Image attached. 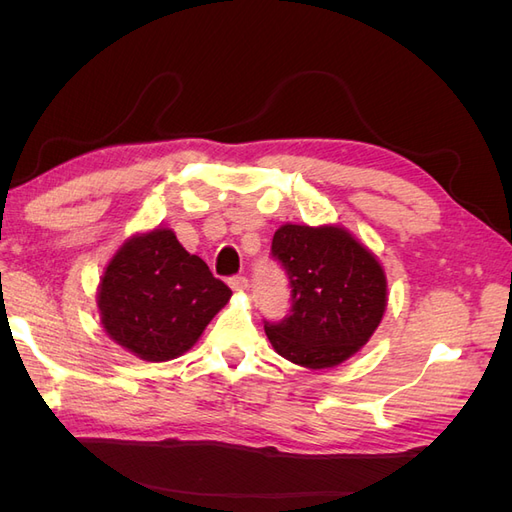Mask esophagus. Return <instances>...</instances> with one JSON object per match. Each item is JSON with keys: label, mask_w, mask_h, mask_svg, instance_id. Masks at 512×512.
I'll list each match as a JSON object with an SVG mask.
<instances>
[{"label": "esophagus", "mask_w": 512, "mask_h": 512, "mask_svg": "<svg viewBox=\"0 0 512 512\" xmlns=\"http://www.w3.org/2000/svg\"><path fill=\"white\" fill-rule=\"evenodd\" d=\"M230 288L235 290V292H243V290H247V277H243V275H235V277H230Z\"/></svg>", "instance_id": "34e87169"}]
</instances>
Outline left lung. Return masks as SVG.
<instances>
[{
	"label": "left lung",
	"mask_w": 512,
	"mask_h": 512,
	"mask_svg": "<svg viewBox=\"0 0 512 512\" xmlns=\"http://www.w3.org/2000/svg\"><path fill=\"white\" fill-rule=\"evenodd\" d=\"M271 256L288 275L290 314L265 320L284 359L324 369L369 342L386 309V277L376 256L337 226L277 228Z\"/></svg>",
	"instance_id": "1"
}]
</instances>
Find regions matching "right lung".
<instances>
[{"instance_id": "add662e5", "label": "right lung", "mask_w": 512, "mask_h": 512, "mask_svg": "<svg viewBox=\"0 0 512 512\" xmlns=\"http://www.w3.org/2000/svg\"><path fill=\"white\" fill-rule=\"evenodd\" d=\"M230 294L173 230L156 228L119 247L102 275L98 307L119 346L160 363L190 350Z\"/></svg>"}]
</instances>
